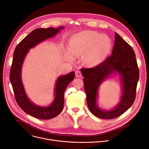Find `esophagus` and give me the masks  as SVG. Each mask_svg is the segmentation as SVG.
Wrapping results in <instances>:
<instances>
[{"mask_svg": "<svg viewBox=\"0 0 149 149\" xmlns=\"http://www.w3.org/2000/svg\"><path fill=\"white\" fill-rule=\"evenodd\" d=\"M75 75L77 77H82V73L80 71H76Z\"/></svg>", "mask_w": 149, "mask_h": 149, "instance_id": "1", "label": "esophagus"}]
</instances>
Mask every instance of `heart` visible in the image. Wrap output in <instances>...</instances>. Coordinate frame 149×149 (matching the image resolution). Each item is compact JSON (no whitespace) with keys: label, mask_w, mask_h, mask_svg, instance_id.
<instances>
[{"label":"heart","mask_w":149,"mask_h":149,"mask_svg":"<svg viewBox=\"0 0 149 149\" xmlns=\"http://www.w3.org/2000/svg\"><path fill=\"white\" fill-rule=\"evenodd\" d=\"M70 45L75 56L87 53L86 56L87 62L95 65L109 52L111 42L106 35L93 31H85L73 36Z\"/></svg>","instance_id":"obj_1"}]
</instances>
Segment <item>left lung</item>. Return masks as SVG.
Listing matches in <instances>:
<instances>
[{"mask_svg":"<svg viewBox=\"0 0 149 149\" xmlns=\"http://www.w3.org/2000/svg\"><path fill=\"white\" fill-rule=\"evenodd\" d=\"M84 90L89 110L95 116L104 119H113L123 114L134 102L139 68L132 48L115 33V41L111 55L97 66L81 68ZM115 72L121 75L123 86L121 101L113 111H103L96 105L97 90L101 83Z\"/></svg>","mask_w":149,"mask_h":149,"instance_id":"obj_1","label":"left lung"}]
</instances>
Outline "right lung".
Segmentation results:
<instances>
[{"mask_svg": "<svg viewBox=\"0 0 149 149\" xmlns=\"http://www.w3.org/2000/svg\"><path fill=\"white\" fill-rule=\"evenodd\" d=\"M63 27L36 29L26 36L15 48L9 78L16 102L27 114L39 119H51L60 114L63 108L64 92L68 85L75 77V72L59 77L55 87V99L52 105L41 107L34 105L27 98L21 78L22 66L24 58L31 48L45 39L54 36Z\"/></svg>", "mask_w": 149, "mask_h": 149, "instance_id": "add662e5", "label": "right lung"}]
</instances>
